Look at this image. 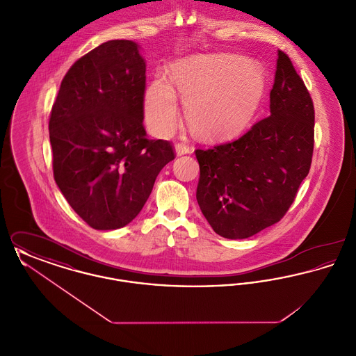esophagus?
<instances>
[{"label":"esophagus","mask_w":356,"mask_h":356,"mask_svg":"<svg viewBox=\"0 0 356 356\" xmlns=\"http://www.w3.org/2000/svg\"><path fill=\"white\" fill-rule=\"evenodd\" d=\"M176 154L177 156H183V154H186V153H192V148L189 147V145H186V144H183V143H179V144H176Z\"/></svg>","instance_id":"1"}]
</instances>
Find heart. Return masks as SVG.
Returning a JSON list of instances; mask_svg holds the SVG:
<instances>
[{
	"instance_id": "heart-1",
	"label": "heart",
	"mask_w": 356,
	"mask_h": 356,
	"mask_svg": "<svg viewBox=\"0 0 356 356\" xmlns=\"http://www.w3.org/2000/svg\"><path fill=\"white\" fill-rule=\"evenodd\" d=\"M170 83L186 102L191 128L204 138L238 134L259 106L266 86L263 67L236 54H208L181 60L170 68ZM144 118L153 132L177 125V96L164 77L153 79L143 97Z\"/></svg>"
}]
</instances>
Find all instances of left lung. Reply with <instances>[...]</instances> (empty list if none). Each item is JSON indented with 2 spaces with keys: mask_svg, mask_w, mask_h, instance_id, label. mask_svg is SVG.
<instances>
[{
  "mask_svg": "<svg viewBox=\"0 0 356 356\" xmlns=\"http://www.w3.org/2000/svg\"><path fill=\"white\" fill-rule=\"evenodd\" d=\"M270 112L237 140L196 149V199L213 231L245 238L287 213L311 168L315 111L305 81L277 53Z\"/></svg>",
  "mask_w": 356,
  "mask_h": 356,
  "instance_id": "obj_1",
  "label": "left lung"
}]
</instances>
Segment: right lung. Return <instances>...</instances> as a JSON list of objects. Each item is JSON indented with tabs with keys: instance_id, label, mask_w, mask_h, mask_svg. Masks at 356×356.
Segmentation results:
<instances>
[{
	"instance_id": "right-lung-1",
	"label": "right lung",
	"mask_w": 356,
	"mask_h": 356,
	"mask_svg": "<svg viewBox=\"0 0 356 356\" xmlns=\"http://www.w3.org/2000/svg\"><path fill=\"white\" fill-rule=\"evenodd\" d=\"M145 80L137 44L112 40L70 67L51 106L54 180L95 229H118L134 220L159 172L175 159L170 141L147 137Z\"/></svg>"
}]
</instances>
